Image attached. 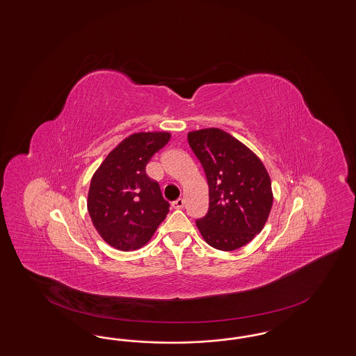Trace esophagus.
<instances>
[{"instance_id":"esophagus-1","label":"esophagus","mask_w":356,"mask_h":356,"mask_svg":"<svg viewBox=\"0 0 356 356\" xmlns=\"http://www.w3.org/2000/svg\"><path fill=\"white\" fill-rule=\"evenodd\" d=\"M185 201L183 198H177L176 201L172 202V208L173 209H183L184 208Z\"/></svg>"}]
</instances>
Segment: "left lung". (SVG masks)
<instances>
[{
  "mask_svg": "<svg viewBox=\"0 0 356 356\" xmlns=\"http://www.w3.org/2000/svg\"><path fill=\"white\" fill-rule=\"evenodd\" d=\"M209 185V210L197 227L209 245L233 251L261 232L272 208L268 172L258 156L221 129L188 134Z\"/></svg>",
  "mask_w": 356,
  "mask_h": 356,
  "instance_id": "1",
  "label": "left lung"
}]
</instances>
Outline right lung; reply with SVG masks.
<instances>
[{"mask_svg": "<svg viewBox=\"0 0 356 356\" xmlns=\"http://www.w3.org/2000/svg\"><path fill=\"white\" fill-rule=\"evenodd\" d=\"M170 138V133L130 135L95 172L88 211L98 234L111 247L140 248L167 217L170 202L161 196L159 184L146 175V165Z\"/></svg>", "mask_w": 356, "mask_h": 356, "instance_id": "1", "label": "right lung"}]
</instances>
